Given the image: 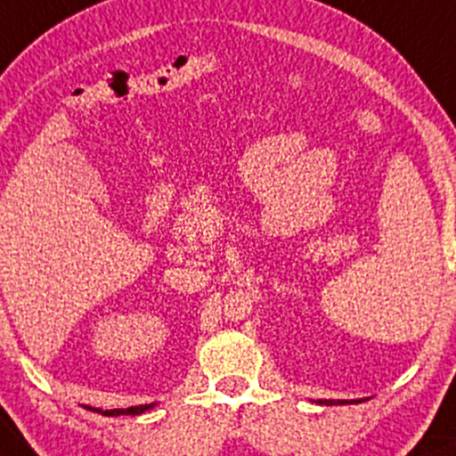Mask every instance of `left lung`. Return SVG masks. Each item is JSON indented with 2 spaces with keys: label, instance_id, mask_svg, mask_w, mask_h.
<instances>
[{
  "label": "left lung",
  "instance_id": "1",
  "mask_svg": "<svg viewBox=\"0 0 456 456\" xmlns=\"http://www.w3.org/2000/svg\"><path fill=\"white\" fill-rule=\"evenodd\" d=\"M321 403V405H331V403H336V401H319ZM340 403V405H342V403H345V401H338Z\"/></svg>",
  "mask_w": 456,
  "mask_h": 456
}]
</instances>
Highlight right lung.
<instances>
[{"instance_id":"1","label":"right lung","mask_w":456,"mask_h":456,"mask_svg":"<svg viewBox=\"0 0 456 456\" xmlns=\"http://www.w3.org/2000/svg\"><path fill=\"white\" fill-rule=\"evenodd\" d=\"M155 405H140V407H129V409H107V411H99L103 413V416H140V413L148 411V409H152Z\"/></svg>"}]
</instances>
